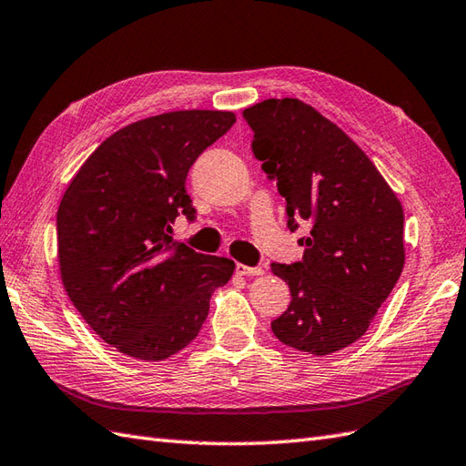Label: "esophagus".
<instances>
[{"instance_id":"34e87169","label":"esophagus","mask_w":466,"mask_h":466,"mask_svg":"<svg viewBox=\"0 0 466 466\" xmlns=\"http://www.w3.org/2000/svg\"><path fill=\"white\" fill-rule=\"evenodd\" d=\"M235 273L237 275H243V277H255V275H263V268L261 267H249V265L237 263L235 265Z\"/></svg>"}]
</instances>
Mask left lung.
Masks as SVG:
<instances>
[{
    "mask_svg": "<svg viewBox=\"0 0 466 466\" xmlns=\"http://www.w3.org/2000/svg\"><path fill=\"white\" fill-rule=\"evenodd\" d=\"M253 153L287 201L289 229L311 225L303 261L273 265L291 289L275 337L307 355H330L367 333L405 265L402 205L375 163L301 99H265L243 111Z\"/></svg>",
    "mask_w": 466,
    "mask_h": 466,
    "instance_id": "8db88e82",
    "label": "left lung"
}]
</instances>
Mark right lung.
<instances>
[{
    "instance_id": "obj_1",
    "label": "right lung",
    "mask_w": 466,
    "mask_h": 466,
    "mask_svg": "<svg viewBox=\"0 0 466 466\" xmlns=\"http://www.w3.org/2000/svg\"><path fill=\"white\" fill-rule=\"evenodd\" d=\"M235 123L233 111L181 109L121 127L69 181L57 209L61 283L86 323L119 353L163 360L199 335L235 263L171 239L193 217L185 179Z\"/></svg>"
}]
</instances>
